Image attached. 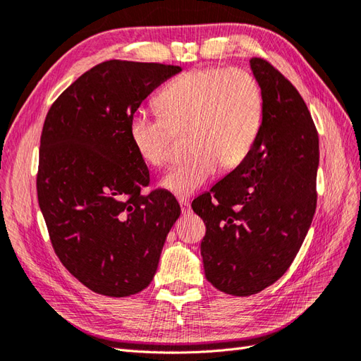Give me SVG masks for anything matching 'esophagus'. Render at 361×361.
Returning a JSON list of instances; mask_svg holds the SVG:
<instances>
[{
  "instance_id": "obj_1",
  "label": "esophagus",
  "mask_w": 361,
  "mask_h": 361,
  "mask_svg": "<svg viewBox=\"0 0 361 361\" xmlns=\"http://www.w3.org/2000/svg\"><path fill=\"white\" fill-rule=\"evenodd\" d=\"M179 204H180V208H182V213L187 214L190 212V201H188V199H179Z\"/></svg>"
}]
</instances>
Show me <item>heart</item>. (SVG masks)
<instances>
[{
    "instance_id": "1",
    "label": "heart",
    "mask_w": 361,
    "mask_h": 361,
    "mask_svg": "<svg viewBox=\"0 0 361 361\" xmlns=\"http://www.w3.org/2000/svg\"><path fill=\"white\" fill-rule=\"evenodd\" d=\"M160 116L137 109L128 123L135 153L154 166L171 160L174 131H188L191 154L160 182L178 197H188L224 168L250 154L262 125V92L244 68L191 71L168 83L157 97Z\"/></svg>"
}]
</instances>
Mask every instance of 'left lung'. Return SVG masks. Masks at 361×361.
I'll return each instance as SVG.
<instances>
[{
    "instance_id": "1",
    "label": "left lung",
    "mask_w": 361,
    "mask_h": 361,
    "mask_svg": "<svg viewBox=\"0 0 361 361\" xmlns=\"http://www.w3.org/2000/svg\"><path fill=\"white\" fill-rule=\"evenodd\" d=\"M262 125L243 164L191 207L207 227L205 278L235 296L258 293L290 267L317 208L318 133L296 87L267 60H250Z\"/></svg>"
}]
</instances>
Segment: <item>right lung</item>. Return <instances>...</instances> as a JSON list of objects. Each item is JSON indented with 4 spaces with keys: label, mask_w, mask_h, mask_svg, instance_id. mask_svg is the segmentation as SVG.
<instances>
[{
    "label": "right lung",
    "mask_w": 361,
    "mask_h": 361,
    "mask_svg": "<svg viewBox=\"0 0 361 361\" xmlns=\"http://www.w3.org/2000/svg\"><path fill=\"white\" fill-rule=\"evenodd\" d=\"M180 66L109 60L52 103L39 139L37 195L55 253L95 293L130 296L153 281L168 231L180 214L153 190L128 123Z\"/></svg>",
    "instance_id": "right-lung-1"
}]
</instances>
